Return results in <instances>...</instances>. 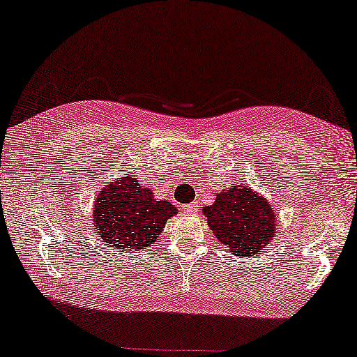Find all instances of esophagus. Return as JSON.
I'll list each match as a JSON object with an SVG mask.
<instances>
[{
  "instance_id": "1",
  "label": "esophagus",
  "mask_w": 357,
  "mask_h": 357,
  "mask_svg": "<svg viewBox=\"0 0 357 357\" xmlns=\"http://www.w3.org/2000/svg\"><path fill=\"white\" fill-rule=\"evenodd\" d=\"M182 209H183L185 213H197L198 211V206L195 203H192V204H185Z\"/></svg>"
}]
</instances>
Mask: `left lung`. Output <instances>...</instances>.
<instances>
[{"mask_svg":"<svg viewBox=\"0 0 357 357\" xmlns=\"http://www.w3.org/2000/svg\"><path fill=\"white\" fill-rule=\"evenodd\" d=\"M203 214L218 241L238 258L266 250L276 236L273 204L250 185L241 183L216 193L214 203L204 206Z\"/></svg>","mask_w":357,"mask_h":357,"instance_id":"obj_1","label":"left lung"}]
</instances>
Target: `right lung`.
I'll return each mask as SVG.
<instances>
[{
	"label": "right lung",
	"mask_w": 357,
	"mask_h": 357,
	"mask_svg": "<svg viewBox=\"0 0 357 357\" xmlns=\"http://www.w3.org/2000/svg\"><path fill=\"white\" fill-rule=\"evenodd\" d=\"M177 214L167 199H158L153 190L136 177L123 174L110 180L92 204V229L105 245L123 252L143 250L158 241L165 222Z\"/></svg>",
	"instance_id": "add662e5"
}]
</instances>
